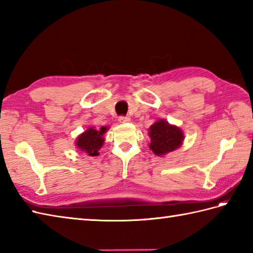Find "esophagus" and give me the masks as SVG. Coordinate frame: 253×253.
<instances>
[{"mask_svg": "<svg viewBox=\"0 0 253 253\" xmlns=\"http://www.w3.org/2000/svg\"><path fill=\"white\" fill-rule=\"evenodd\" d=\"M131 120L129 116H121L120 118H118V122H120L121 124H126V123H129Z\"/></svg>", "mask_w": 253, "mask_h": 253, "instance_id": "obj_1", "label": "esophagus"}]
</instances>
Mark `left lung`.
Returning <instances> with one entry per match:
<instances>
[{"label": "left lung", "instance_id": "8db88e82", "mask_svg": "<svg viewBox=\"0 0 253 253\" xmlns=\"http://www.w3.org/2000/svg\"><path fill=\"white\" fill-rule=\"evenodd\" d=\"M148 133L151 139L149 148L158 157H163L180 148L185 139L179 127L171 125L165 120H158L150 126Z\"/></svg>", "mask_w": 253, "mask_h": 253}]
</instances>
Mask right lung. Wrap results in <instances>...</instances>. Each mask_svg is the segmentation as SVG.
Returning <instances> with one entry per match:
<instances>
[{
    "label": "right lung",
    "mask_w": 253,
    "mask_h": 253,
    "mask_svg": "<svg viewBox=\"0 0 253 253\" xmlns=\"http://www.w3.org/2000/svg\"><path fill=\"white\" fill-rule=\"evenodd\" d=\"M109 128L103 126L96 129L94 127H89L87 130L77 137L75 146L80 152H84L88 157H98L99 150L104 143V135Z\"/></svg>",
    "instance_id": "obj_1"
}]
</instances>
